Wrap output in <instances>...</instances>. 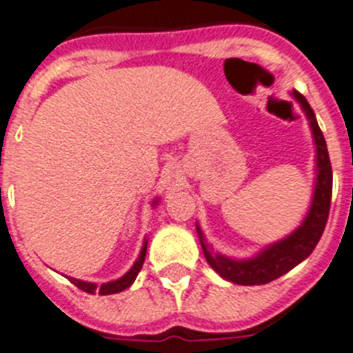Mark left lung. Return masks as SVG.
<instances>
[{"label": "left lung", "instance_id": "1", "mask_svg": "<svg viewBox=\"0 0 353 353\" xmlns=\"http://www.w3.org/2000/svg\"><path fill=\"white\" fill-rule=\"evenodd\" d=\"M293 97L301 103L303 111L308 117L310 128L314 131L315 145H317V182H315L312 208H310V213L304 219L303 225L293 231L292 235L286 236L284 241L266 248L261 255H256L255 259H250V261H233V259L222 256L219 253L213 255L208 250L204 235L196 225V233L200 236V244H202L208 264L221 277L231 281L233 284H242V286L268 284L284 273H288L292 268L297 266L299 262H303L310 253L314 252L324 228H326L330 202H332V163H330L328 149H326V140H324L319 123L315 120L314 109L310 107L306 98L299 92H293Z\"/></svg>", "mask_w": 353, "mask_h": 353}]
</instances>
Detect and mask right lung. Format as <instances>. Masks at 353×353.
Instances as JSON below:
<instances>
[{
	"mask_svg": "<svg viewBox=\"0 0 353 353\" xmlns=\"http://www.w3.org/2000/svg\"><path fill=\"white\" fill-rule=\"evenodd\" d=\"M145 252H148V242L143 244L142 252H140V256H138V261L134 262V266L129 270L122 279H118V281H112V283H105V284H92V283H83V281H78V279H70V283L78 286L80 290L87 293H100V295H111V293H118L123 292L125 288H129L132 283H134V279H137L138 272L142 270L143 261H145Z\"/></svg>",
	"mask_w": 353,
	"mask_h": 353,
	"instance_id": "right-lung-1",
	"label": "right lung"
}]
</instances>
